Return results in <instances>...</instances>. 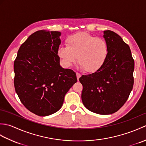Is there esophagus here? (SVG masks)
<instances>
[{
  "instance_id": "obj_1",
  "label": "esophagus",
  "mask_w": 146,
  "mask_h": 146,
  "mask_svg": "<svg viewBox=\"0 0 146 146\" xmlns=\"http://www.w3.org/2000/svg\"><path fill=\"white\" fill-rule=\"evenodd\" d=\"M76 77H77V80H79V78L81 77V74H80L79 73H76Z\"/></svg>"
}]
</instances>
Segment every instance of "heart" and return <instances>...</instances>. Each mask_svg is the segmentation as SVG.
<instances>
[{
  "mask_svg": "<svg viewBox=\"0 0 146 146\" xmlns=\"http://www.w3.org/2000/svg\"><path fill=\"white\" fill-rule=\"evenodd\" d=\"M65 44L66 46L58 51L65 66L75 63L78 56L80 66L89 73L95 72L103 66L109 51L106 40L85 32L69 36Z\"/></svg>",
  "mask_w": 146,
  "mask_h": 146,
  "instance_id": "heart-1",
  "label": "heart"
}]
</instances>
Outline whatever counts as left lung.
<instances>
[{"instance_id":"8db88e82","label":"left lung","mask_w":146,"mask_h":146,"mask_svg":"<svg viewBox=\"0 0 146 146\" xmlns=\"http://www.w3.org/2000/svg\"><path fill=\"white\" fill-rule=\"evenodd\" d=\"M104 37L109 46L105 63L79 80L85 107L92 112L108 115L116 112L127 100L134 85V60L129 45L119 35L107 30Z\"/></svg>"}]
</instances>
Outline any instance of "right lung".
<instances>
[{
  "instance_id": "obj_1",
  "label": "right lung",
  "mask_w": 146,
  "mask_h": 146,
  "mask_svg": "<svg viewBox=\"0 0 146 146\" xmlns=\"http://www.w3.org/2000/svg\"><path fill=\"white\" fill-rule=\"evenodd\" d=\"M60 35L46 30L34 33L21 44L14 61L15 92L24 106L39 116L60 110L77 82L75 72L60 65Z\"/></svg>"
}]
</instances>
